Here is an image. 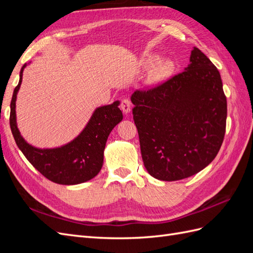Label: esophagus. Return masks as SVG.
<instances>
[{
	"mask_svg": "<svg viewBox=\"0 0 253 253\" xmlns=\"http://www.w3.org/2000/svg\"><path fill=\"white\" fill-rule=\"evenodd\" d=\"M120 109L125 114H128L131 112V101H129L128 99H124V100L121 101Z\"/></svg>",
	"mask_w": 253,
	"mask_h": 253,
	"instance_id": "obj_1",
	"label": "esophagus"
}]
</instances>
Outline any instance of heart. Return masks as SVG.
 <instances>
[{
    "label": "heart",
    "mask_w": 253,
    "mask_h": 253,
    "mask_svg": "<svg viewBox=\"0 0 253 253\" xmlns=\"http://www.w3.org/2000/svg\"><path fill=\"white\" fill-rule=\"evenodd\" d=\"M156 60H157L156 57L152 56L147 60V62L149 65H151L153 63H155ZM173 70H174V63L172 60L170 59L160 60L159 62L154 66V68H153V71L151 73V76H150L151 82L154 84L164 82L166 79L170 77Z\"/></svg>",
    "instance_id": "b5f03b06"
}]
</instances>
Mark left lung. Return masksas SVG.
I'll return each mask as SVG.
<instances>
[{
  "instance_id": "obj_1",
  "label": "left lung",
  "mask_w": 253,
  "mask_h": 253,
  "mask_svg": "<svg viewBox=\"0 0 253 253\" xmlns=\"http://www.w3.org/2000/svg\"><path fill=\"white\" fill-rule=\"evenodd\" d=\"M145 169L153 177H190L215 158L223 143L227 99L219 72L197 47L182 73L131 96Z\"/></svg>"
}]
</instances>
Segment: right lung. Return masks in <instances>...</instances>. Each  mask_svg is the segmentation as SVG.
I'll list each match as a JSON object with an SVG mask.
<instances>
[{"mask_svg": "<svg viewBox=\"0 0 253 253\" xmlns=\"http://www.w3.org/2000/svg\"><path fill=\"white\" fill-rule=\"evenodd\" d=\"M28 64L25 63L21 68L19 84L13 90L10 103V128L18 148L38 171L59 185H78L90 180L101 170L110 133L124 118L119 109L120 101L96 108L86 126L70 142L55 148L35 147L21 135L16 114L17 95L23 72Z\"/></svg>", "mask_w": 253, "mask_h": 253, "instance_id": "add662e5", "label": "right lung"}]
</instances>
